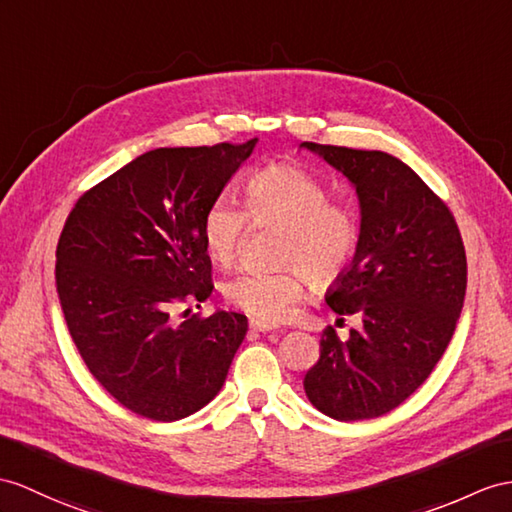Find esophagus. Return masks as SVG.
Instances as JSON below:
<instances>
[{
    "label": "esophagus",
    "mask_w": 512,
    "mask_h": 512,
    "mask_svg": "<svg viewBox=\"0 0 512 512\" xmlns=\"http://www.w3.org/2000/svg\"><path fill=\"white\" fill-rule=\"evenodd\" d=\"M249 328H252L254 332H273L278 330V326H273V323H267V321H260V319H252L249 321Z\"/></svg>",
    "instance_id": "esophagus-1"
}]
</instances>
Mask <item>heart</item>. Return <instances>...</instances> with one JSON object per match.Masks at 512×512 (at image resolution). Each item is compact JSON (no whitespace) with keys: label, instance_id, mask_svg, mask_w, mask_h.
Returning <instances> with one entry per match:
<instances>
[{"label":"heart","instance_id":"b5f03b06","mask_svg":"<svg viewBox=\"0 0 512 512\" xmlns=\"http://www.w3.org/2000/svg\"><path fill=\"white\" fill-rule=\"evenodd\" d=\"M247 213L258 223H282L278 271H241L223 286L228 302L265 321H282L304 293V271L330 284L352 265L360 247L358 213L330 199L328 184L295 165H269L245 182ZM247 213L217 197L202 217V241L213 263L230 267L241 252Z\"/></svg>","mask_w":512,"mask_h":512}]
</instances>
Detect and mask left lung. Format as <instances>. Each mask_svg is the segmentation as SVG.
<instances>
[{"label":"left lung","mask_w":512,"mask_h":512,"mask_svg":"<svg viewBox=\"0 0 512 512\" xmlns=\"http://www.w3.org/2000/svg\"><path fill=\"white\" fill-rule=\"evenodd\" d=\"M354 186L360 247L326 293L363 326L321 336L304 391L336 421L391 413L439 363L465 304L467 256L456 221L406 162L386 152L302 143Z\"/></svg>","instance_id":"left-lung-1"}]
</instances>
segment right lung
<instances>
[{"mask_svg":"<svg viewBox=\"0 0 512 512\" xmlns=\"http://www.w3.org/2000/svg\"><path fill=\"white\" fill-rule=\"evenodd\" d=\"M258 139L158 147L84 193L56 249V291L93 378L132 413L178 421L221 391L247 317L215 310L173 326L171 308L213 293L202 217Z\"/></svg>","mask_w":512,"mask_h":512,"instance_id":"obj_1","label":"right lung"}]
</instances>
